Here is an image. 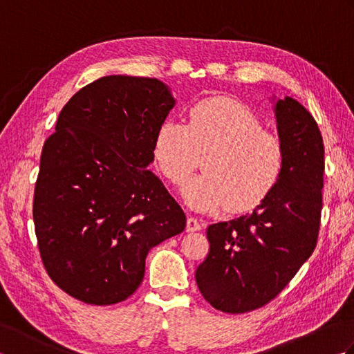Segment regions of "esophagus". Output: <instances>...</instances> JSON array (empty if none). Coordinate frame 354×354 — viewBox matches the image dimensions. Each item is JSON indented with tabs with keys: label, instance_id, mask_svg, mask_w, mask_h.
Instances as JSON below:
<instances>
[{
	"label": "esophagus",
	"instance_id": "esophagus-1",
	"mask_svg": "<svg viewBox=\"0 0 354 354\" xmlns=\"http://www.w3.org/2000/svg\"><path fill=\"white\" fill-rule=\"evenodd\" d=\"M201 230V223H199V221L196 219V217H189V219H187V231L189 232H194V231H199Z\"/></svg>",
	"mask_w": 354,
	"mask_h": 354
}]
</instances>
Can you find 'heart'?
<instances>
[{"mask_svg": "<svg viewBox=\"0 0 354 354\" xmlns=\"http://www.w3.org/2000/svg\"><path fill=\"white\" fill-rule=\"evenodd\" d=\"M204 173L187 184L184 199L198 212L248 213L280 181L286 153L281 140L263 129L254 112L228 97H209L190 106L187 124L165 118L153 138L158 170L181 185L199 165Z\"/></svg>", "mask_w": 354, "mask_h": 354, "instance_id": "heart-1", "label": "heart"}]
</instances>
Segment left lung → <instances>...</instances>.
<instances>
[{"label":"left lung","mask_w":354,"mask_h":354,"mask_svg":"<svg viewBox=\"0 0 354 354\" xmlns=\"http://www.w3.org/2000/svg\"><path fill=\"white\" fill-rule=\"evenodd\" d=\"M286 162L272 193L251 214L209 225V252L196 269L198 288L214 309L245 313L280 293L317 248L324 142L303 104H275Z\"/></svg>","instance_id":"8db88e82"}]
</instances>
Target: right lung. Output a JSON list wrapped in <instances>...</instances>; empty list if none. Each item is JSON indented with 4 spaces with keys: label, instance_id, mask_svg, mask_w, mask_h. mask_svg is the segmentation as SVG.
Segmentation results:
<instances>
[{
    "label": "right lung",
    "instance_id": "1",
    "mask_svg": "<svg viewBox=\"0 0 354 354\" xmlns=\"http://www.w3.org/2000/svg\"><path fill=\"white\" fill-rule=\"evenodd\" d=\"M175 106L161 80L106 76L62 108L45 140L33 221L45 270L86 304L124 301L153 246L185 230V214L147 165Z\"/></svg>",
    "mask_w": 354,
    "mask_h": 354
}]
</instances>
